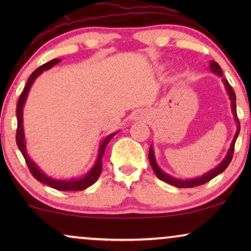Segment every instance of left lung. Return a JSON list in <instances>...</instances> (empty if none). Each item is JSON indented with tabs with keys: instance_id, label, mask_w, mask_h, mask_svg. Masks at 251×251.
<instances>
[{
	"instance_id": "1",
	"label": "left lung",
	"mask_w": 251,
	"mask_h": 251,
	"mask_svg": "<svg viewBox=\"0 0 251 251\" xmlns=\"http://www.w3.org/2000/svg\"><path fill=\"white\" fill-rule=\"evenodd\" d=\"M210 70L214 72V73L218 74L219 76H223V71L219 65L216 63V61H211L210 63ZM223 82H224L225 84V88L226 90L228 92V96L229 98H231V102H232V111H233V114H234V119L235 121L238 122V129H236V133L234 136V138H233V142L231 144V147H229L228 152H227V155L224 159V161L219 164L217 168H215L214 170L209 171L208 174H205L204 176H202L200 178H195V179H188V180H180V179H176V178L169 176V175L164 174L162 170L160 169L159 167H157V164L155 162V159H154V153H153V149L152 146H151L150 149V154H149V159H150V163L151 166H152V169L154 171V174L156 175V177L159 178V179L166 181V183L173 185V186H176V187H179V188H188V187H195V186H200V185H203L205 183H208L209 180H211L212 178H215L217 175H219L221 173H223L226 168L228 167V164L231 163L232 161V157H233V153H234V145H235V142H236V138H238L239 136V132H240V122H239V119H238V114H236V105H235V92L233 90V88L231 87V84L228 83V81L226 80V78H223Z\"/></svg>"
}]
</instances>
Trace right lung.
I'll return each mask as SVG.
<instances>
[{
	"label": "right lung",
	"mask_w": 251,
	"mask_h": 251,
	"mask_svg": "<svg viewBox=\"0 0 251 251\" xmlns=\"http://www.w3.org/2000/svg\"><path fill=\"white\" fill-rule=\"evenodd\" d=\"M59 61H60V59H52V60L48 61V63L43 64L42 66L36 68V70L34 71L32 74H30V76L28 78V81H27L25 88H24L23 92L20 94L18 104H17V122H18V125H17L16 142H17V145H18V149L20 150V152H22V154H23L24 159H25V161H26L27 167H28L30 174L33 175V177L35 178V179L41 181V183L48 185V186L56 188V190H58V191H83L87 187L91 186V185L98 179L99 176H100L101 167H102V163H101L102 154H104V152H105L106 145H107L108 142L113 138V136H114L115 133H112V135H109L108 137H106V138L104 139V142L101 143L100 147H99V155H98L97 162H96L94 168H92V169L89 171V173L85 175L83 178H81V179L57 180V179H53V178L48 177L39 169V168L35 166V163H34L33 161L29 159V156L27 155V152H26L25 136H24V128H23V107H24V104H25L27 94H28L29 88L34 82V80H35V78L39 76V75L42 73L43 71L49 70V68L52 67L53 65L58 64Z\"/></svg>",
	"instance_id": "obj_1"
}]
</instances>
